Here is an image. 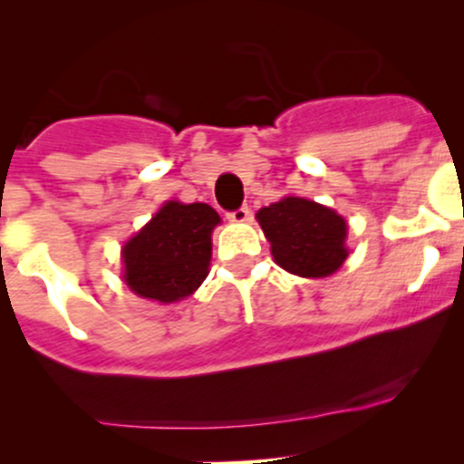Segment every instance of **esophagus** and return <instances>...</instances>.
Masks as SVG:
<instances>
[{"mask_svg":"<svg viewBox=\"0 0 464 464\" xmlns=\"http://www.w3.org/2000/svg\"><path fill=\"white\" fill-rule=\"evenodd\" d=\"M227 218H230V221H234V223L247 221V218H249V208L247 206L237 208V210H234V212H227Z\"/></svg>","mask_w":464,"mask_h":464,"instance_id":"34e87169","label":"esophagus"}]
</instances>
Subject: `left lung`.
I'll return each instance as SVG.
<instances>
[{"label": "left lung", "instance_id": "8db88e82", "mask_svg": "<svg viewBox=\"0 0 464 464\" xmlns=\"http://www.w3.org/2000/svg\"><path fill=\"white\" fill-rule=\"evenodd\" d=\"M256 218L272 243L274 260L289 274L326 278L348 256V226L331 208L289 195L260 208Z\"/></svg>", "mask_w": 464, "mask_h": 464}]
</instances>
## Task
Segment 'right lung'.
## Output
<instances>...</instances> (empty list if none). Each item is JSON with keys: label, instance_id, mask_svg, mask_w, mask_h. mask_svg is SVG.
<instances>
[{"label": "right lung", "instance_id": "right-lung-1", "mask_svg": "<svg viewBox=\"0 0 464 464\" xmlns=\"http://www.w3.org/2000/svg\"><path fill=\"white\" fill-rule=\"evenodd\" d=\"M221 223L208 204L166 201L122 247L124 283L140 298L164 304L188 298L208 276L212 230Z\"/></svg>", "mask_w": 464, "mask_h": 464}]
</instances>
